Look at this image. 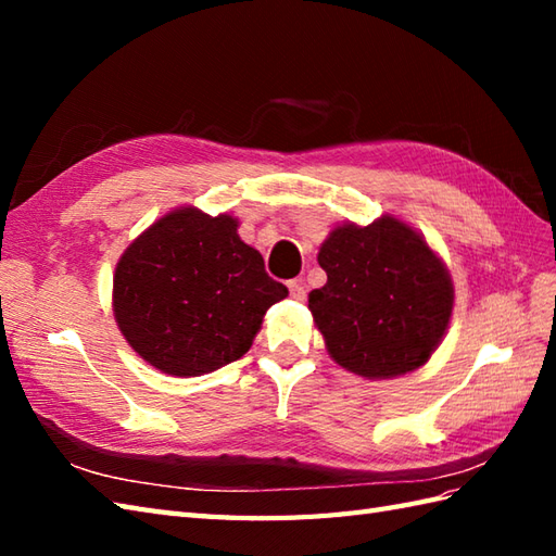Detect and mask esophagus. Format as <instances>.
Wrapping results in <instances>:
<instances>
[{
    "instance_id": "esophagus-1",
    "label": "esophagus",
    "mask_w": 556,
    "mask_h": 556,
    "mask_svg": "<svg viewBox=\"0 0 556 556\" xmlns=\"http://www.w3.org/2000/svg\"><path fill=\"white\" fill-rule=\"evenodd\" d=\"M289 293H291L293 301H305V287H303V281H301V279L289 281Z\"/></svg>"
}]
</instances>
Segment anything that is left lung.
<instances>
[{
    "label": "left lung",
    "mask_w": 556,
    "mask_h": 556,
    "mask_svg": "<svg viewBox=\"0 0 556 556\" xmlns=\"http://www.w3.org/2000/svg\"><path fill=\"white\" fill-rule=\"evenodd\" d=\"M317 263L327 285L308 308L341 368L387 380L420 368L440 346L454 308L452 277L418 231L394 217L341 224Z\"/></svg>",
    "instance_id": "8db88e82"
}]
</instances>
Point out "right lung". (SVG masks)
<instances>
[{
  "instance_id": "add662e5",
  "label": "right lung",
  "mask_w": 556,
  "mask_h": 556,
  "mask_svg": "<svg viewBox=\"0 0 556 556\" xmlns=\"http://www.w3.org/2000/svg\"><path fill=\"white\" fill-rule=\"evenodd\" d=\"M236 227L229 215L174 210L116 263V325L157 370L195 377L239 361L269 305L289 296Z\"/></svg>"
}]
</instances>
